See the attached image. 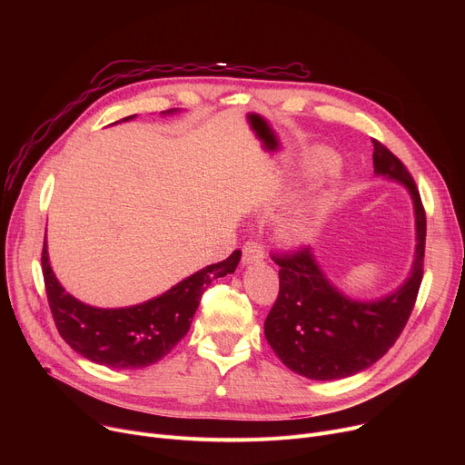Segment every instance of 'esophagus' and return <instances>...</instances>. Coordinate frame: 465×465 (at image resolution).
Here are the masks:
<instances>
[{
  "instance_id": "1",
  "label": "esophagus",
  "mask_w": 465,
  "mask_h": 465,
  "mask_svg": "<svg viewBox=\"0 0 465 465\" xmlns=\"http://www.w3.org/2000/svg\"><path fill=\"white\" fill-rule=\"evenodd\" d=\"M241 251H242V263H258L265 256L263 247L256 241H247Z\"/></svg>"
}]
</instances>
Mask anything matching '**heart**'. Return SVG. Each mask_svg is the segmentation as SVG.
Masks as SVG:
<instances>
[{"label": "heart", "instance_id": "heart-1", "mask_svg": "<svg viewBox=\"0 0 465 465\" xmlns=\"http://www.w3.org/2000/svg\"><path fill=\"white\" fill-rule=\"evenodd\" d=\"M333 165V158L330 156V154H321V156H316L314 160H312V165H311V169L312 171H326V169H330ZM302 232V228H294V233H300Z\"/></svg>", "mask_w": 465, "mask_h": 465}]
</instances>
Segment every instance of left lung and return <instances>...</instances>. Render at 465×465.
I'll use <instances>...</instances> for the list:
<instances>
[{
    "mask_svg": "<svg viewBox=\"0 0 465 465\" xmlns=\"http://www.w3.org/2000/svg\"><path fill=\"white\" fill-rule=\"evenodd\" d=\"M373 141L375 173L407 186L417 220V252L405 284L377 302H354L326 279L309 249L272 254L279 296L265 319L267 343L288 370L312 381L345 379L382 358L403 331L424 275L426 211L403 162Z\"/></svg>",
    "mask_w": 465,
    "mask_h": 465,
    "instance_id": "left-lung-1",
    "label": "left lung"
}]
</instances>
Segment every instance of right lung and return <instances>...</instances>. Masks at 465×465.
I'll return each instance as SVG.
<instances>
[{"instance_id": "1", "label": "right lung", "mask_w": 465, "mask_h": 465, "mask_svg": "<svg viewBox=\"0 0 465 465\" xmlns=\"http://www.w3.org/2000/svg\"><path fill=\"white\" fill-rule=\"evenodd\" d=\"M239 260L241 251H233L226 260L207 265L151 302L124 309H97L69 296L60 286L48 263L46 241L41 254L46 300L58 333L86 360L114 370L146 368L173 351L190 330L207 286L233 273Z\"/></svg>"}]
</instances>
